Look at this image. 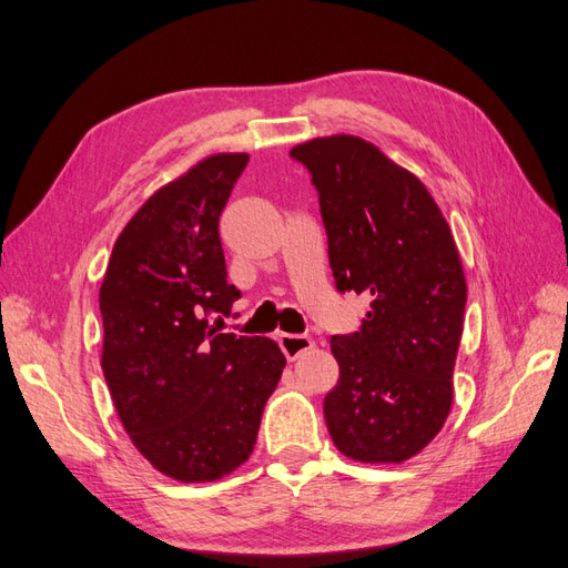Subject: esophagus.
I'll use <instances>...</instances> for the list:
<instances>
[{
	"label": "esophagus",
	"instance_id": "esophagus-1",
	"mask_svg": "<svg viewBox=\"0 0 568 568\" xmlns=\"http://www.w3.org/2000/svg\"><path fill=\"white\" fill-rule=\"evenodd\" d=\"M278 344H281V352L285 354L287 361H295L300 358L304 352L314 349V339L306 337V335H281L278 337Z\"/></svg>",
	"mask_w": 568,
	"mask_h": 568
}]
</instances>
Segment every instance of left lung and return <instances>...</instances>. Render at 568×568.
Segmentation results:
<instances>
[{"label": "left lung", "mask_w": 568, "mask_h": 568, "mask_svg": "<svg viewBox=\"0 0 568 568\" xmlns=\"http://www.w3.org/2000/svg\"><path fill=\"white\" fill-rule=\"evenodd\" d=\"M318 191L339 292L371 297L358 333L333 335L337 387L327 432L358 463H404L442 432L453 404L467 283L446 219L423 181L349 134L290 151Z\"/></svg>", "instance_id": "obj_1"}]
</instances>
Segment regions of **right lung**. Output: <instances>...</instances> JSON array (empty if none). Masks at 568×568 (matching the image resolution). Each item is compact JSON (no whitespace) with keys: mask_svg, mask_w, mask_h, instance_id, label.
Here are the masks:
<instances>
[{"mask_svg":"<svg viewBox=\"0 0 568 568\" xmlns=\"http://www.w3.org/2000/svg\"><path fill=\"white\" fill-rule=\"evenodd\" d=\"M250 155L219 153L155 191L115 241L99 292L101 368L124 432L164 477L216 481L254 444L285 356L210 327L241 297L219 216Z\"/></svg>","mask_w":568,"mask_h":568,"instance_id":"obj_1","label":"right lung"}]
</instances>
